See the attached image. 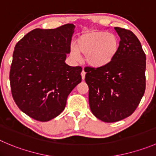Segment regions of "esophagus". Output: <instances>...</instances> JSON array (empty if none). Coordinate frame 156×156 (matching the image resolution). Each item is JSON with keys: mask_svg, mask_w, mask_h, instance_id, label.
<instances>
[{"mask_svg": "<svg viewBox=\"0 0 156 156\" xmlns=\"http://www.w3.org/2000/svg\"><path fill=\"white\" fill-rule=\"evenodd\" d=\"M81 78H82V79L84 80V78H85V72L84 71V69H83V71H82V72H81Z\"/></svg>", "mask_w": 156, "mask_h": 156, "instance_id": "esophagus-1", "label": "esophagus"}]
</instances>
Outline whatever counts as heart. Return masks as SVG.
Masks as SVG:
<instances>
[{
    "mask_svg": "<svg viewBox=\"0 0 156 156\" xmlns=\"http://www.w3.org/2000/svg\"><path fill=\"white\" fill-rule=\"evenodd\" d=\"M120 47L116 35L101 30H90L83 33L76 41V46L71 48V55L79 59L80 53L85 56L86 62L90 67H104L112 62Z\"/></svg>",
    "mask_w": 156,
    "mask_h": 156,
    "instance_id": "heart-1",
    "label": "heart"
}]
</instances>
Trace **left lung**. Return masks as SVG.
Here are the masks:
<instances>
[{
    "instance_id": "8db88e82",
    "label": "left lung",
    "mask_w": 156,
    "mask_h": 156,
    "mask_svg": "<svg viewBox=\"0 0 156 156\" xmlns=\"http://www.w3.org/2000/svg\"><path fill=\"white\" fill-rule=\"evenodd\" d=\"M114 30L120 38L114 58L104 67L84 69L90 110L106 123L130 116L146 89V58L140 40L130 30L120 27Z\"/></svg>"
}]
</instances>
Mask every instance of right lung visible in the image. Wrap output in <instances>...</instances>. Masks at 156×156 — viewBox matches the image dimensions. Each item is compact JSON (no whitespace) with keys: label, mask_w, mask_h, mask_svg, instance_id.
<instances>
[{"label":"right lung","mask_w":156,"mask_h":156,"mask_svg":"<svg viewBox=\"0 0 156 156\" xmlns=\"http://www.w3.org/2000/svg\"><path fill=\"white\" fill-rule=\"evenodd\" d=\"M75 26L35 29L18 42L10 71L12 96L34 120L46 122L64 110L69 94L81 81L80 66L66 63Z\"/></svg>","instance_id":"1"}]
</instances>
